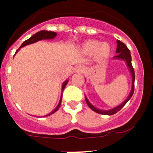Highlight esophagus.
<instances>
[{"instance_id":"1","label":"esophagus","mask_w":153,"mask_h":153,"mask_svg":"<svg viewBox=\"0 0 153 153\" xmlns=\"http://www.w3.org/2000/svg\"><path fill=\"white\" fill-rule=\"evenodd\" d=\"M75 71L76 73H83L84 71V67H82V66H77L76 67Z\"/></svg>"}]
</instances>
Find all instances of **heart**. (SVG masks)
<instances>
[{
  "mask_svg": "<svg viewBox=\"0 0 153 153\" xmlns=\"http://www.w3.org/2000/svg\"><path fill=\"white\" fill-rule=\"evenodd\" d=\"M82 51L85 53L91 54L95 53L98 57H105L109 54L110 47L106 43H100L97 40H89L83 44Z\"/></svg>",
  "mask_w": 153,
  "mask_h": 153,
  "instance_id": "b5f03b06",
  "label": "heart"
}]
</instances>
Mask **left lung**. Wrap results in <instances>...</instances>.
Returning a JSON list of instances; mask_svg holds the SVG:
<instances>
[{"label":"left lung","mask_w":153,"mask_h":153,"mask_svg":"<svg viewBox=\"0 0 153 153\" xmlns=\"http://www.w3.org/2000/svg\"><path fill=\"white\" fill-rule=\"evenodd\" d=\"M117 56H115L114 58L115 59H122V60H125L127 63V66L129 67V70H130L131 74H132V90H131V93L129 94V96L128 97V98L126 99L125 100V102H123L121 105H120L119 106L116 108H113V109H110V110H106V111H104V110H100V109H97L96 107L92 105L90 102L88 101V100L86 98V102L88 105L89 107L93 110L94 112L97 113H100V114H102V115H113L115 113H117V112L120 111V109H122L124 106L126 105L128 101L130 100V98L132 97V94L134 93V84H135V72H134V69L132 67V57H131V54H130V51L128 49V47L125 45V44L121 42L120 40H117Z\"/></svg>","instance_id":"obj_1"}]
</instances>
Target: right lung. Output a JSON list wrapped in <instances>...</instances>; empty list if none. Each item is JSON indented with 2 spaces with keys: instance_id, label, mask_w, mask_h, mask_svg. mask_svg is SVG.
<instances>
[{
  "instance_id": "right-lung-1",
  "label": "right lung",
  "mask_w": 153,
  "mask_h": 153,
  "mask_svg": "<svg viewBox=\"0 0 153 153\" xmlns=\"http://www.w3.org/2000/svg\"><path fill=\"white\" fill-rule=\"evenodd\" d=\"M56 36V33H55V32H52V31H47V30H41V31H40V32H37V33H36L35 34H33V36H31L30 38L28 39V40H25V41H24V43L21 44V46L20 47V48H21V47H24V46L28 45V44H33V43H35V42L38 41V40H45V39H53ZM17 51H18V50H17ZM17 51H16V52H17ZM67 82H68V80L65 81L64 83H63V86H62V90H63V89L65 88L66 85L67 84ZM61 100H62V95H61V97H60V102H59V104H58V106H56V109H55L53 112H51V113H49V114L46 115V117H48V116H50V115L53 114V113H54L55 112H56V110L59 109V107H60V104H61Z\"/></svg>"
}]
</instances>
